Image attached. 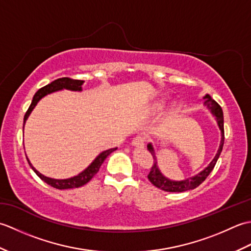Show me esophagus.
<instances>
[{
	"label": "esophagus",
	"mask_w": 251,
	"mask_h": 251,
	"mask_svg": "<svg viewBox=\"0 0 251 251\" xmlns=\"http://www.w3.org/2000/svg\"><path fill=\"white\" fill-rule=\"evenodd\" d=\"M145 142H146V138L142 136H136L134 139H132V146L137 147V148H143L145 147Z\"/></svg>",
	"instance_id": "obj_1"
}]
</instances>
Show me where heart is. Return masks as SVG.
<instances>
[{"label": "heart", "instance_id": "heart-1", "mask_svg": "<svg viewBox=\"0 0 251 251\" xmlns=\"http://www.w3.org/2000/svg\"><path fill=\"white\" fill-rule=\"evenodd\" d=\"M173 106H174V108H175V106H176V105H175V104H174V105H173ZM158 108H162V105H159V106H158Z\"/></svg>", "mask_w": 251, "mask_h": 251}]
</instances>
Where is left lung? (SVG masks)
Returning a JSON list of instances; mask_svg holds the SVG:
<instances>
[{"label":"left lung","mask_w":251,"mask_h":251,"mask_svg":"<svg viewBox=\"0 0 251 251\" xmlns=\"http://www.w3.org/2000/svg\"><path fill=\"white\" fill-rule=\"evenodd\" d=\"M204 99H205L204 104L210 110L212 115L216 117L218 126H219V128L221 130V141H220V146H219V149H218L216 156L204 170H201V173L193 176V177L188 178L185 180H181V181H174V180H170V179L166 178L161 173V170H159V168L157 166L155 151H154L152 143H149L148 150L150 151L152 154L153 159H154V162H153L154 164L152 165L150 173H149V175H148V178H149V180H150V182L153 185H155L156 188L161 189L163 191H166V192H184L188 190H193V189L197 188V186H199L201 182H204V180L208 177V176H209V174L212 172V169H214L218 158H219L220 154L222 152L223 145H225V122H223V111L221 109V106L218 104L209 95H206Z\"/></svg>","instance_id":"8db88e82"}]
</instances>
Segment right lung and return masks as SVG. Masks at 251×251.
Listing matches in <instances>:
<instances>
[{
	"instance_id": "add662e5",
	"label": "right lung",
	"mask_w": 251,
	"mask_h": 251,
	"mask_svg": "<svg viewBox=\"0 0 251 251\" xmlns=\"http://www.w3.org/2000/svg\"><path fill=\"white\" fill-rule=\"evenodd\" d=\"M84 81H81V79H72L70 77H61V78H58L55 79L54 82H51L50 84L46 85V86L42 87L41 89L37 90L35 93V95L33 96V99H32V102L29 106L28 111L25 112V119H24V127H25V121L28 120L29 115L31 114L32 110L35 108V105L37 104L39 101L45 97L46 95L51 94V93H55L58 92V90H62V89H69V90H73V92H82V85H83ZM116 148L113 149H109V150H105L103 152H101L99 155L96 157L93 163L89 165V166L83 170L82 173H79L77 176H74L72 178H68V179H52L50 177H46V176L42 175L41 173L37 172V170L32 166V164L30 163L29 158L26 157L28 159V163L31 166V168L33 169V172L39 176V177L46 182L47 184H50L52 188H56V189H59V190H67V189H73V188H79V186H82L84 184H86L88 181L92 180V178L94 176L99 172V168L102 163L104 162V159L106 158V156L110 155V154L115 151Z\"/></svg>"
}]
</instances>
